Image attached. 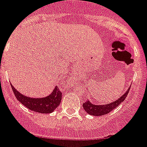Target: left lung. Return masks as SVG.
Listing matches in <instances>:
<instances>
[{"label":"left lung","mask_w":147,"mask_h":147,"mask_svg":"<svg viewBox=\"0 0 147 147\" xmlns=\"http://www.w3.org/2000/svg\"><path fill=\"white\" fill-rule=\"evenodd\" d=\"M131 86L127 89L126 92L123 95H121L119 98H118L117 100H114V101L111 102L109 104H94L90 100H86L84 104H83V107H84V110L86 111L89 115L95 116H100L104 115L106 114H108L109 112L112 111L114 109H115L116 107H118L120 104L125 100V98H127V94L129 92V89Z\"/></svg>","instance_id":"obj_1"}]
</instances>
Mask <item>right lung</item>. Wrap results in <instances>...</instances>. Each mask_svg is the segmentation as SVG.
<instances>
[{"mask_svg": "<svg viewBox=\"0 0 147 147\" xmlns=\"http://www.w3.org/2000/svg\"><path fill=\"white\" fill-rule=\"evenodd\" d=\"M11 86L19 102L30 110L38 113L47 114L54 112L55 109L59 106L62 98V93L57 86L54 88L51 94L43 98H31L26 96L18 91L12 86V84H11Z\"/></svg>", "mask_w": 147, "mask_h": 147, "instance_id": "1", "label": "right lung"}]
</instances>
